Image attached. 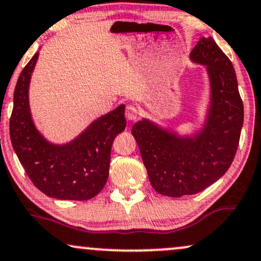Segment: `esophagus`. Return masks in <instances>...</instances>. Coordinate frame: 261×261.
I'll use <instances>...</instances> for the list:
<instances>
[{"label":"esophagus","mask_w":261,"mask_h":261,"mask_svg":"<svg viewBox=\"0 0 261 261\" xmlns=\"http://www.w3.org/2000/svg\"><path fill=\"white\" fill-rule=\"evenodd\" d=\"M138 116H139V111H138L137 106L128 105L127 108H125V117H127V120L136 121Z\"/></svg>","instance_id":"34e87169"}]
</instances>
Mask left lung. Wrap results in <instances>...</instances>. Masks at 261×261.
<instances>
[{"label":"left lung","instance_id":"1","mask_svg":"<svg viewBox=\"0 0 261 261\" xmlns=\"http://www.w3.org/2000/svg\"><path fill=\"white\" fill-rule=\"evenodd\" d=\"M190 59L205 65L211 83L203 128L180 137L146 118L132 128L151 185L168 197L195 195L220 179L234 159L243 125V102L229 58L213 38L202 37Z\"/></svg>","mask_w":261,"mask_h":261}]
</instances>
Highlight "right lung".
Segmentation results:
<instances>
[{
    "label": "right lung",
    "instance_id": "1",
    "mask_svg": "<svg viewBox=\"0 0 261 261\" xmlns=\"http://www.w3.org/2000/svg\"><path fill=\"white\" fill-rule=\"evenodd\" d=\"M37 58L38 52L22 69L14 89L9 120L13 149L43 194L58 199H91L108 180L112 143L125 128L124 105L99 117L70 143H49L35 127L29 106V85Z\"/></svg>",
    "mask_w": 261,
    "mask_h": 261
}]
</instances>
